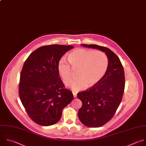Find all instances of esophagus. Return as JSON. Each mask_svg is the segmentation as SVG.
<instances>
[{"mask_svg": "<svg viewBox=\"0 0 146 146\" xmlns=\"http://www.w3.org/2000/svg\"><path fill=\"white\" fill-rule=\"evenodd\" d=\"M73 96H74V98H76V97H77V94H76V93H73Z\"/></svg>", "mask_w": 146, "mask_h": 146, "instance_id": "esophagus-1", "label": "esophagus"}]
</instances>
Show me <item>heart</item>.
Wrapping results in <instances>:
<instances>
[{
	"label": "heart",
	"instance_id": "1",
	"mask_svg": "<svg viewBox=\"0 0 146 146\" xmlns=\"http://www.w3.org/2000/svg\"><path fill=\"white\" fill-rule=\"evenodd\" d=\"M68 60L70 64L64 59L59 61L58 70L64 83L69 85L73 78V69H78V77L72 85L74 92L85 89L89 85L90 87L98 85L108 68L107 56L98 50L77 48L68 54Z\"/></svg>",
	"mask_w": 146,
	"mask_h": 146
}]
</instances>
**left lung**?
<instances>
[{"label":"left lung","instance_id":"obj_1","mask_svg":"<svg viewBox=\"0 0 146 146\" xmlns=\"http://www.w3.org/2000/svg\"><path fill=\"white\" fill-rule=\"evenodd\" d=\"M82 46L105 52L108 58V68L102 81L77 93L82 104L78 113L80 120L88 127H99L113 117L121 102L125 88L124 68L119 57L110 48L96 44Z\"/></svg>","mask_w":146,"mask_h":146}]
</instances>
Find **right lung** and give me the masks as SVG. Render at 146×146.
Wrapping results in <instances>:
<instances>
[{
  "instance_id": "obj_1",
  "label": "right lung",
  "mask_w": 146,
  "mask_h": 146,
  "mask_svg": "<svg viewBox=\"0 0 146 146\" xmlns=\"http://www.w3.org/2000/svg\"><path fill=\"white\" fill-rule=\"evenodd\" d=\"M73 46H42L25 61L20 75L19 96L31 119L40 125L50 126L61 117L63 109L73 99L59 77L58 64Z\"/></svg>"
}]
</instances>
